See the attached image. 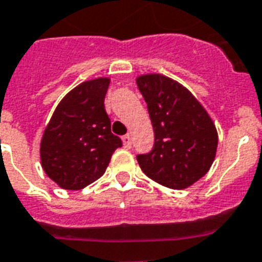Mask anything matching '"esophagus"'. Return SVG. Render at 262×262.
Instances as JSON below:
<instances>
[{"label": "esophagus", "instance_id": "34e87169", "mask_svg": "<svg viewBox=\"0 0 262 262\" xmlns=\"http://www.w3.org/2000/svg\"><path fill=\"white\" fill-rule=\"evenodd\" d=\"M121 141H123V145L125 147H131L133 146V138H131V135H124V137L121 138Z\"/></svg>", "mask_w": 262, "mask_h": 262}]
</instances>
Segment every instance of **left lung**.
Segmentation results:
<instances>
[{
  "label": "left lung",
  "instance_id": "1",
  "mask_svg": "<svg viewBox=\"0 0 262 262\" xmlns=\"http://www.w3.org/2000/svg\"><path fill=\"white\" fill-rule=\"evenodd\" d=\"M154 129V147L139 154L147 178L172 190H183L208 173L217 151L212 117L183 84L161 74L137 78Z\"/></svg>",
  "mask_w": 262,
  "mask_h": 262
}]
</instances>
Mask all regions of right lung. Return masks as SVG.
Listing matches in <instances>:
<instances>
[{"instance_id":"right-lung-1","label":"right lung","mask_w":262,"mask_h":262,"mask_svg":"<svg viewBox=\"0 0 262 262\" xmlns=\"http://www.w3.org/2000/svg\"><path fill=\"white\" fill-rule=\"evenodd\" d=\"M109 78L80 83L58 102L40 139V165L64 190H82L105 173L120 138L111 131L103 99Z\"/></svg>"}]
</instances>
